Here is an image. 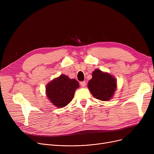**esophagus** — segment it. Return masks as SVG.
<instances>
[{
	"instance_id": "esophagus-1",
	"label": "esophagus",
	"mask_w": 154,
	"mask_h": 154,
	"mask_svg": "<svg viewBox=\"0 0 154 154\" xmlns=\"http://www.w3.org/2000/svg\"><path fill=\"white\" fill-rule=\"evenodd\" d=\"M80 85H81L82 87H84L86 85V82L85 81H82V82H80Z\"/></svg>"
}]
</instances>
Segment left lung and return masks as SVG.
Returning <instances> with one entry per match:
<instances>
[{"label": "left lung", "instance_id": "1", "mask_svg": "<svg viewBox=\"0 0 154 154\" xmlns=\"http://www.w3.org/2000/svg\"><path fill=\"white\" fill-rule=\"evenodd\" d=\"M88 88L95 98L102 101L109 100L117 88L116 78L107 72L95 69L92 72V78L88 83Z\"/></svg>", "mask_w": 154, "mask_h": 154}]
</instances>
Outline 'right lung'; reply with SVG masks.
<instances>
[{
    "instance_id": "1",
    "label": "right lung",
    "mask_w": 154,
    "mask_h": 154,
    "mask_svg": "<svg viewBox=\"0 0 154 154\" xmlns=\"http://www.w3.org/2000/svg\"><path fill=\"white\" fill-rule=\"evenodd\" d=\"M79 84L74 79L60 75L46 85V94L52 103L59 108L66 107L74 98Z\"/></svg>"
}]
</instances>
